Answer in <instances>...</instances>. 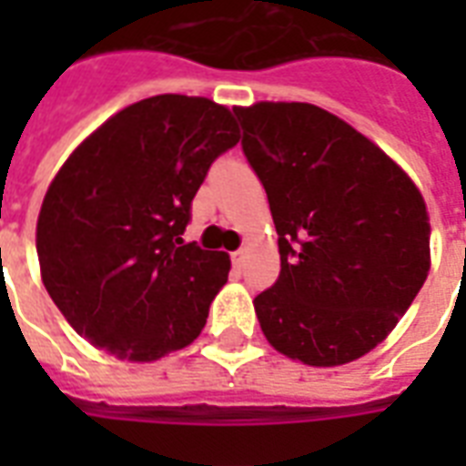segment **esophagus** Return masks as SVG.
I'll list each match as a JSON object with an SVG mask.
<instances>
[{
	"label": "esophagus",
	"mask_w": 466,
	"mask_h": 466,
	"mask_svg": "<svg viewBox=\"0 0 466 466\" xmlns=\"http://www.w3.org/2000/svg\"><path fill=\"white\" fill-rule=\"evenodd\" d=\"M244 261H247V251L244 248H239V251H234L232 254V266L234 268H244Z\"/></svg>",
	"instance_id": "obj_1"
}]
</instances>
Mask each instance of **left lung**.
<instances>
[{"label": "left lung", "instance_id": "1", "mask_svg": "<svg viewBox=\"0 0 466 466\" xmlns=\"http://www.w3.org/2000/svg\"><path fill=\"white\" fill-rule=\"evenodd\" d=\"M268 196L280 276L256 295L276 350L314 368L384 340L431 268L423 196L382 149L311 104L234 108Z\"/></svg>", "mask_w": 466, "mask_h": 466}]
</instances>
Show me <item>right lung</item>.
Wrapping results in <instances>:
<instances>
[{
    "label": "right lung",
    "mask_w": 466,
    "mask_h": 466,
    "mask_svg": "<svg viewBox=\"0 0 466 466\" xmlns=\"http://www.w3.org/2000/svg\"><path fill=\"white\" fill-rule=\"evenodd\" d=\"M237 142L225 106L161 94L72 152L46 193L35 248L47 295L79 336L135 362L198 339L229 256L181 234L212 161Z\"/></svg>",
    "instance_id": "right-lung-1"
}]
</instances>
